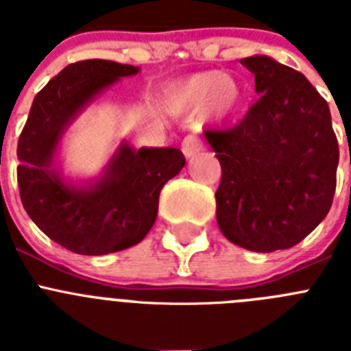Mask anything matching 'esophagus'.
I'll list each match as a JSON object with an SVG mask.
<instances>
[{
	"mask_svg": "<svg viewBox=\"0 0 351 351\" xmlns=\"http://www.w3.org/2000/svg\"><path fill=\"white\" fill-rule=\"evenodd\" d=\"M182 154H184L186 158H191L195 156V154L202 149V142L198 141L197 137H193V135H190V137H186L184 141H182Z\"/></svg>",
	"mask_w": 351,
	"mask_h": 351,
	"instance_id": "34e87169",
	"label": "esophagus"
}]
</instances>
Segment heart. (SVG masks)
<instances>
[{"instance_id":"heart-1","label":"heart","mask_w":351,"mask_h":351,"mask_svg":"<svg viewBox=\"0 0 351 351\" xmlns=\"http://www.w3.org/2000/svg\"><path fill=\"white\" fill-rule=\"evenodd\" d=\"M244 101V89L221 71H202L179 80L169 89L165 105L176 114H197L223 121L235 116Z\"/></svg>"}]
</instances>
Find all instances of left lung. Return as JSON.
I'll use <instances>...</instances> for the list:
<instances>
[{"label":"left lung","instance_id":"1","mask_svg":"<svg viewBox=\"0 0 351 351\" xmlns=\"http://www.w3.org/2000/svg\"><path fill=\"white\" fill-rule=\"evenodd\" d=\"M241 63L260 96L237 126L206 133L221 163L216 219L230 243L272 253L299 244L324 221L339 147L327 101L300 71L269 56Z\"/></svg>","mask_w":351,"mask_h":351}]
</instances>
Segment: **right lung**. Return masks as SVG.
Returning a JSON list of instances; mask_svg holds the SVG:
<instances>
[{"mask_svg": "<svg viewBox=\"0 0 351 351\" xmlns=\"http://www.w3.org/2000/svg\"><path fill=\"white\" fill-rule=\"evenodd\" d=\"M141 68L107 60L68 64L35 96L19 137L21 200L43 234L79 255H107L138 244L156 221L158 198L186 160L176 147L133 149L121 142L98 178L66 181L56 163L61 138L84 108Z\"/></svg>", "mask_w": 351, "mask_h": 351, "instance_id": "right-lung-1", "label": "right lung"}]
</instances>
